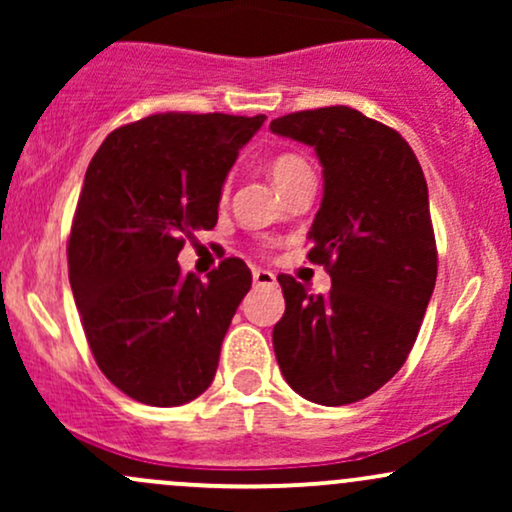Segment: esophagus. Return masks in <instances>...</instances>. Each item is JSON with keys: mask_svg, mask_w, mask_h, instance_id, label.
<instances>
[{"mask_svg": "<svg viewBox=\"0 0 512 512\" xmlns=\"http://www.w3.org/2000/svg\"><path fill=\"white\" fill-rule=\"evenodd\" d=\"M252 281H255V286H274L276 276L269 272V269L255 267V269H252Z\"/></svg>", "mask_w": 512, "mask_h": 512, "instance_id": "1", "label": "esophagus"}]
</instances>
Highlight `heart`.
<instances>
[{
	"mask_svg": "<svg viewBox=\"0 0 512 512\" xmlns=\"http://www.w3.org/2000/svg\"><path fill=\"white\" fill-rule=\"evenodd\" d=\"M305 168H308V163H305L303 158H298V156H293V154H281V156H276L274 161H272V166H269V173H272L276 187H279V190H281V187H284L286 182L296 178V175L301 173V170H305Z\"/></svg>",
	"mask_w": 512,
	"mask_h": 512,
	"instance_id": "b5f03b06",
	"label": "heart"
}]
</instances>
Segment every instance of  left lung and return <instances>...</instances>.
I'll list each match as a JSON object with an SVG mask.
<instances>
[{"label":"left lung","mask_w":512,"mask_h":512,"mask_svg":"<svg viewBox=\"0 0 512 512\" xmlns=\"http://www.w3.org/2000/svg\"><path fill=\"white\" fill-rule=\"evenodd\" d=\"M269 129L320 158L325 195L308 260L332 276L327 296L276 276L286 313L274 325V354L298 395L342 407L402 368L436 289L424 170L402 134L346 105L276 117Z\"/></svg>","instance_id":"8db88e82"}]
</instances>
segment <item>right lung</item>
I'll use <instances>...</instances> for the list:
<instances>
[{"instance_id":"1","label":"right lung","mask_w":512,"mask_h":512,"mask_svg":"<svg viewBox=\"0 0 512 512\" xmlns=\"http://www.w3.org/2000/svg\"><path fill=\"white\" fill-rule=\"evenodd\" d=\"M267 117L161 113L110 132L91 158L67 243L88 346L117 390L151 407L211 385L252 274L228 257L182 274L185 238L219 219L221 187Z\"/></svg>"}]
</instances>
